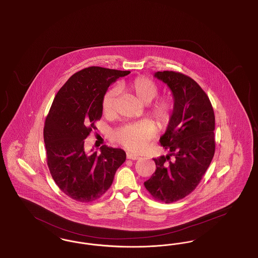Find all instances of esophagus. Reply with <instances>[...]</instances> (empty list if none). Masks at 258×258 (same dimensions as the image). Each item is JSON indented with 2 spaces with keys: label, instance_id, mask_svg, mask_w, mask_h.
<instances>
[{
  "label": "esophagus",
  "instance_id": "obj_1",
  "mask_svg": "<svg viewBox=\"0 0 258 258\" xmlns=\"http://www.w3.org/2000/svg\"><path fill=\"white\" fill-rule=\"evenodd\" d=\"M126 159H128V160H138V159H140V158H139L138 156L135 155V154H133V153L127 152V153H126Z\"/></svg>",
  "mask_w": 258,
  "mask_h": 258
}]
</instances>
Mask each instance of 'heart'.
I'll return each mask as SVG.
<instances>
[{
    "label": "heart",
    "instance_id": "b5f03b06",
    "mask_svg": "<svg viewBox=\"0 0 258 258\" xmlns=\"http://www.w3.org/2000/svg\"><path fill=\"white\" fill-rule=\"evenodd\" d=\"M120 91L130 93L141 104L147 105L153 101L159 94L158 86L146 77H135L128 81L121 82L118 85ZM118 96L116 89L109 90L102 98L101 107L105 116H112L115 112V103ZM174 110L173 101L169 98H160L148 106V116L157 123L160 128L168 125L171 121ZM156 134V127L149 121H140L138 123L124 124L116 130L113 138L132 152L143 151L150 139Z\"/></svg>",
    "mask_w": 258,
    "mask_h": 258
}]
</instances>
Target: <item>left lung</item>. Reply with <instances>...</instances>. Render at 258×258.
<instances>
[{
	"label": "left lung",
	"mask_w": 258,
	"mask_h": 258,
	"mask_svg": "<svg viewBox=\"0 0 258 258\" xmlns=\"http://www.w3.org/2000/svg\"><path fill=\"white\" fill-rule=\"evenodd\" d=\"M171 90L174 110L160 145L168 152L154 159L156 171L144 185L156 200L178 201L201 181L215 154V114L201 87L190 77L175 72L154 75Z\"/></svg>",
	"instance_id": "obj_1"
}]
</instances>
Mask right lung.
Returning <instances> with one entry per match:
<instances>
[{"mask_svg": "<svg viewBox=\"0 0 258 258\" xmlns=\"http://www.w3.org/2000/svg\"><path fill=\"white\" fill-rule=\"evenodd\" d=\"M131 74L100 67L86 68L64 83L46 117L43 138L51 176L61 191L80 202H92L110 187L125 160L122 149L102 145L100 154L87 153V136L102 116L101 102L108 87Z\"/></svg>", "mask_w": 258, "mask_h": 258, "instance_id": "add662e5", "label": "right lung"}]
</instances>
